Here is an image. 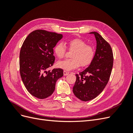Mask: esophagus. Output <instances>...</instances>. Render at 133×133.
Here are the masks:
<instances>
[{"mask_svg": "<svg viewBox=\"0 0 133 133\" xmlns=\"http://www.w3.org/2000/svg\"><path fill=\"white\" fill-rule=\"evenodd\" d=\"M63 74H64V76H66V75H68V74H69V72H67V71H65V70H64Z\"/></svg>", "mask_w": 133, "mask_h": 133, "instance_id": "obj_1", "label": "esophagus"}]
</instances>
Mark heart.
I'll return each instance as SVG.
<instances>
[{
	"label": "heart",
	"mask_w": 133,
	"mask_h": 133,
	"mask_svg": "<svg viewBox=\"0 0 133 133\" xmlns=\"http://www.w3.org/2000/svg\"><path fill=\"white\" fill-rule=\"evenodd\" d=\"M68 45L70 50L74 51L71 57L72 59L58 62V68L70 71L77 68L80 65L81 66H86L91 63L94 56V49L92 46L87 45V43L83 39H72L68 42ZM65 51V46L62 43L57 44L55 46V54L59 58L64 57Z\"/></svg>",
	"instance_id": "b5f03b06"
}]
</instances>
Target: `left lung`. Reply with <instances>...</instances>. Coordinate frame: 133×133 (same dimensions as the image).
I'll return each instance as SVG.
<instances>
[{
  "mask_svg": "<svg viewBox=\"0 0 133 133\" xmlns=\"http://www.w3.org/2000/svg\"><path fill=\"white\" fill-rule=\"evenodd\" d=\"M96 42L95 53L91 63L79 75L73 88L74 95L84 102L95 98L105 88L109 80L113 54L110 45L97 32L92 31Z\"/></svg>",
  "mask_w": 133,
  "mask_h": 133,
  "instance_id": "1",
  "label": "left lung"
}]
</instances>
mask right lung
<instances>
[{
  "label": "right lung",
  "mask_w": 133,
  "mask_h": 133,
  "mask_svg": "<svg viewBox=\"0 0 133 133\" xmlns=\"http://www.w3.org/2000/svg\"><path fill=\"white\" fill-rule=\"evenodd\" d=\"M63 35L37 30L28 35L19 55L20 73L27 90L35 97L45 99L55 90L57 80L63 76L62 69L47 70L53 65V48Z\"/></svg>",
  "instance_id": "1"
}]
</instances>
